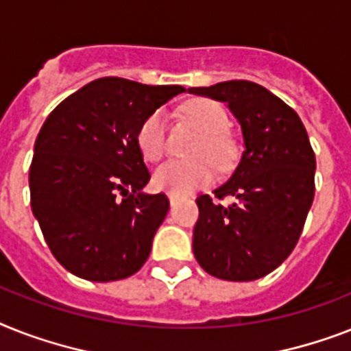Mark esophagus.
Returning <instances> with one entry per match:
<instances>
[{
    "mask_svg": "<svg viewBox=\"0 0 351 351\" xmlns=\"http://www.w3.org/2000/svg\"><path fill=\"white\" fill-rule=\"evenodd\" d=\"M180 200V196H176V195H169V204L171 205H175L176 202Z\"/></svg>",
    "mask_w": 351,
    "mask_h": 351,
    "instance_id": "1",
    "label": "esophagus"
}]
</instances>
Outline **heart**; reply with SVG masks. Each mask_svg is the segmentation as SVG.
Listing matches in <instances>:
<instances>
[{
  "label": "heart",
  "instance_id": "1",
  "mask_svg": "<svg viewBox=\"0 0 351 351\" xmlns=\"http://www.w3.org/2000/svg\"><path fill=\"white\" fill-rule=\"evenodd\" d=\"M185 117L202 131L193 144L189 160H169L162 164L153 175L156 189L169 195H189L209 184L216 175V166L223 167L230 160L232 146L225 131L229 130L227 111L215 101L196 99L185 106ZM136 146L147 162H158L166 155L167 133L166 117L160 110L153 111L142 121L136 131Z\"/></svg>",
  "mask_w": 351,
  "mask_h": 351
}]
</instances>
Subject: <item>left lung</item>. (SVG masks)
Returning <instances> with one entry per match:
<instances>
[{"instance_id":"8db88e82","label":"left lung","mask_w":351,"mask_h":351,"mask_svg":"<svg viewBox=\"0 0 351 351\" xmlns=\"http://www.w3.org/2000/svg\"><path fill=\"white\" fill-rule=\"evenodd\" d=\"M229 104L240 121L245 149L215 197L200 195L193 252L207 274L252 281L278 269L303 232L315 191V155L303 122L289 104L250 81L189 88Z\"/></svg>"}]
</instances>
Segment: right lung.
I'll list each match as a JSON object with an SVG mask.
<instances>
[{
  "mask_svg": "<svg viewBox=\"0 0 351 351\" xmlns=\"http://www.w3.org/2000/svg\"><path fill=\"white\" fill-rule=\"evenodd\" d=\"M182 86L102 77L48 115L30 164V204L53 258L88 281L133 276L149 258L169 200L144 195L136 131Z\"/></svg>",
  "mask_w": 351,
  "mask_h": 351,
  "instance_id": "add662e5",
  "label": "right lung"
}]
</instances>
